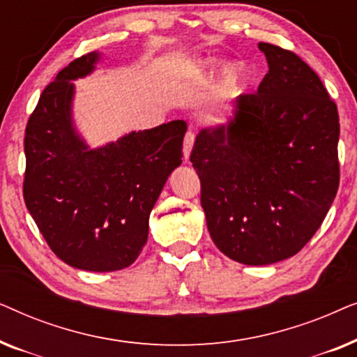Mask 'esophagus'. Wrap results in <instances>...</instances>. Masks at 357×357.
<instances>
[{"label":"esophagus","instance_id":"1","mask_svg":"<svg viewBox=\"0 0 357 357\" xmlns=\"http://www.w3.org/2000/svg\"><path fill=\"white\" fill-rule=\"evenodd\" d=\"M193 143H195V131L188 130L187 135H185V139H183V159L185 160L188 159L190 151H192V148H193Z\"/></svg>","mask_w":357,"mask_h":357}]
</instances>
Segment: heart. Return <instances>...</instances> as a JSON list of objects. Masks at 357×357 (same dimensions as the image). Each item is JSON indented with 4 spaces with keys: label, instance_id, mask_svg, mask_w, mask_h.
Instances as JSON below:
<instances>
[{
    "label": "heart",
    "instance_id": "1",
    "mask_svg": "<svg viewBox=\"0 0 357 357\" xmlns=\"http://www.w3.org/2000/svg\"><path fill=\"white\" fill-rule=\"evenodd\" d=\"M229 81H234V76H229Z\"/></svg>",
    "mask_w": 357,
    "mask_h": 357
}]
</instances>
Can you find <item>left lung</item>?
Wrapping results in <instances>:
<instances>
[{"mask_svg":"<svg viewBox=\"0 0 357 357\" xmlns=\"http://www.w3.org/2000/svg\"><path fill=\"white\" fill-rule=\"evenodd\" d=\"M268 66L227 126L202 130L190 154L213 242L243 265L301 252L340 187V116L317 73L260 42Z\"/></svg>","mask_w":357,"mask_h":357,"instance_id":"8db88e82","label":"left lung"}]
</instances>
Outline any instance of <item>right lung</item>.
Wrapping results in <instances>:
<instances>
[{
    "label": "right lung",
    "instance_id": "obj_1",
    "mask_svg": "<svg viewBox=\"0 0 357 357\" xmlns=\"http://www.w3.org/2000/svg\"><path fill=\"white\" fill-rule=\"evenodd\" d=\"M87 53L56 75L29 116L24 202L55 255L86 271H116L139 257L149 214L182 164L183 120L133 131L89 151L71 125L73 82L94 70Z\"/></svg>",
    "mask_w": 357,
    "mask_h": 357
}]
</instances>
